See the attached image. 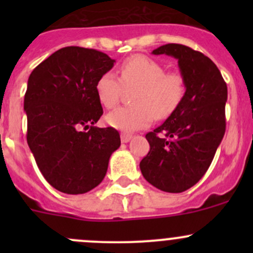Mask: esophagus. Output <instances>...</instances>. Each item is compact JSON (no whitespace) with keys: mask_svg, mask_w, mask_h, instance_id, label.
Wrapping results in <instances>:
<instances>
[{"mask_svg":"<svg viewBox=\"0 0 253 253\" xmlns=\"http://www.w3.org/2000/svg\"><path fill=\"white\" fill-rule=\"evenodd\" d=\"M132 138V134L129 133H121V142L122 143H127L131 141Z\"/></svg>","mask_w":253,"mask_h":253,"instance_id":"esophagus-1","label":"esophagus"}]
</instances>
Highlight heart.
<instances>
[{
	"label": "heart",
	"mask_w": 253,
	"mask_h": 253,
	"mask_svg": "<svg viewBox=\"0 0 253 253\" xmlns=\"http://www.w3.org/2000/svg\"><path fill=\"white\" fill-rule=\"evenodd\" d=\"M121 79L105 72L98 78L95 91L106 109L119 104L125 88H137L132 95V106H124L106 116V122L121 131L131 132L149 126L155 119L162 120L174 112L185 95V79L175 71L167 72L164 66L144 55H134L120 66Z\"/></svg>",
	"instance_id": "1"
}]
</instances>
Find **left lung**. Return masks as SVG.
Instances as JSON below:
<instances>
[{
    "mask_svg": "<svg viewBox=\"0 0 253 253\" xmlns=\"http://www.w3.org/2000/svg\"><path fill=\"white\" fill-rule=\"evenodd\" d=\"M153 53L177 58L186 91L167 121L145 134L150 150L139 168L150 185L180 193L203 177L223 139L228 86L215 63L200 51L167 44Z\"/></svg>",
    "mask_w": 253,
    "mask_h": 253,
    "instance_id": "obj_1",
    "label": "left lung"
}]
</instances>
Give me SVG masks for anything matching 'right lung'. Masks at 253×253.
<instances>
[{"label": "right lung", "instance_id": "right-lung-1", "mask_svg": "<svg viewBox=\"0 0 253 253\" xmlns=\"http://www.w3.org/2000/svg\"><path fill=\"white\" fill-rule=\"evenodd\" d=\"M114 62L101 51L67 46L28 79L27 142L45 180L60 192L81 195L96 187L121 144L116 129L94 126L103 115L96 81Z\"/></svg>", "mask_w": 253, "mask_h": 253}]
</instances>
